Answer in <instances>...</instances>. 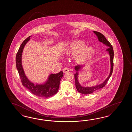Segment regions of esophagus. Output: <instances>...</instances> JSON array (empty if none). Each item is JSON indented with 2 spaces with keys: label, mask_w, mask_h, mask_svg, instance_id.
Instances as JSON below:
<instances>
[{
  "label": "esophagus",
  "mask_w": 132,
  "mask_h": 132,
  "mask_svg": "<svg viewBox=\"0 0 132 132\" xmlns=\"http://www.w3.org/2000/svg\"><path fill=\"white\" fill-rule=\"evenodd\" d=\"M63 71L64 73H67V72L69 71V69L68 68H67V67H65V68L63 69Z\"/></svg>",
  "instance_id": "esophagus-1"
}]
</instances>
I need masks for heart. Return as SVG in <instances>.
<instances>
[{
	"instance_id": "1",
	"label": "heart",
	"mask_w": 132,
	"mask_h": 132,
	"mask_svg": "<svg viewBox=\"0 0 132 132\" xmlns=\"http://www.w3.org/2000/svg\"><path fill=\"white\" fill-rule=\"evenodd\" d=\"M84 43L81 41H76L72 43L68 50L70 54L76 55V59L78 62H84L89 59L94 52L92 47H85Z\"/></svg>"
}]
</instances>
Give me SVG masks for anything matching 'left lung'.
Instances as JSON below:
<instances>
[{"instance_id": "8db88e82", "label": "left lung", "mask_w": 132, "mask_h": 132, "mask_svg": "<svg viewBox=\"0 0 132 132\" xmlns=\"http://www.w3.org/2000/svg\"><path fill=\"white\" fill-rule=\"evenodd\" d=\"M94 34L97 36L98 38V40L101 42H102L105 45L107 46L108 48L106 50V51H108L109 53L110 56V64H111V69H110V75L108 76L107 79L102 84H99L98 85H96L95 86L92 87H82L81 85L80 84L79 82L78 81V71L82 67V65H77L75 67V70L76 71V73L75 74V82H76V88L77 90V91L80 93H81L83 94H89L90 93H93L95 92L96 91L98 90L99 89H101L104 87L106 84L107 82L109 81V79L110 78V76L112 75L113 72V66H114V63H113V60H114V51L113 49L112 46L110 42L106 39L105 37L101 34V32H99L96 31H93Z\"/></svg>"}]
</instances>
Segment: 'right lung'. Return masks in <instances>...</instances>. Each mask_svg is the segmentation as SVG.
<instances>
[{"mask_svg": "<svg viewBox=\"0 0 132 132\" xmlns=\"http://www.w3.org/2000/svg\"><path fill=\"white\" fill-rule=\"evenodd\" d=\"M30 37L22 42L16 56V67L20 76L22 85L26 88L32 94L41 98L50 97L57 93L59 89L61 79L63 76L62 71L56 74L51 75L48 80L44 84L35 85L28 80L25 76L22 65V51L26 43L30 39Z\"/></svg>", "mask_w": 132, "mask_h": 132, "instance_id": "right-lung-1", "label": "right lung"}]
</instances>
